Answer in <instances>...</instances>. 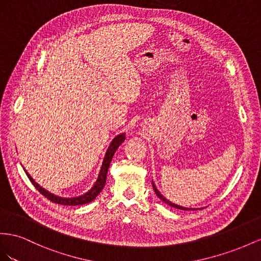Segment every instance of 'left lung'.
I'll list each match as a JSON object with an SVG mask.
<instances>
[{"label":"left lung","instance_id":"obj_1","mask_svg":"<svg viewBox=\"0 0 261 261\" xmlns=\"http://www.w3.org/2000/svg\"><path fill=\"white\" fill-rule=\"evenodd\" d=\"M153 185V189H154V191H155V193H156V196H158L161 200H163L164 202L165 203H167L168 205H170V206H174V207H177V209H180V210H195V209H188V207H184V206H180V205H177V204H175V203H172L170 202V201H168L165 197H164L163 195H161V192L158 190V188L155 187V185L154 184H152Z\"/></svg>","mask_w":261,"mask_h":261}]
</instances>
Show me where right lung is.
Returning <instances> with one entry per match:
<instances>
[{
    "instance_id": "1",
    "label": "right lung",
    "mask_w": 261,
    "mask_h": 261,
    "mask_svg": "<svg viewBox=\"0 0 261 261\" xmlns=\"http://www.w3.org/2000/svg\"><path fill=\"white\" fill-rule=\"evenodd\" d=\"M124 139H125V135H124V133H121V135H119L118 137H116L113 140V142L110 143V145L108 147L107 153L105 155V159H103L101 169H100L98 178H97V181L95 182L94 187L83 196H80V197H76V198L57 197L55 195H52V193L48 192L47 190H44L43 188H41L40 186L33 179L31 175L27 174V172H26V175L28 176L29 180H31L32 184L35 186L36 189L38 190L42 196H44L47 199L52 201V202L58 203V204H62V205H80V204L88 203V202H91V201H93L96 197H97L98 193L102 190L103 186H105V184H106L107 172H108V168H109V165H110V162H111V160H113L115 152L117 151V148L119 147V145H120L123 142Z\"/></svg>"
}]
</instances>
